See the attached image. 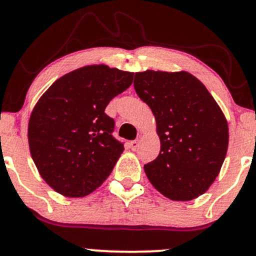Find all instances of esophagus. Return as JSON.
Returning a JSON list of instances; mask_svg holds the SVG:
<instances>
[{"label":"esophagus","instance_id":"1","mask_svg":"<svg viewBox=\"0 0 256 256\" xmlns=\"http://www.w3.org/2000/svg\"><path fill=\"white\" fill-rule=\"evenodd\" d=\"M138 144H140V140H131V142H130V148H131V150H136V149L138 148Z\"/></svg>","mask_w":256,"mask_h":256}]
</instances>
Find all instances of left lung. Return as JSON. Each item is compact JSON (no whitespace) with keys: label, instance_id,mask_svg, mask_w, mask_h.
Returning <instances> with one entry per match:
<instances>
[{"label":"left lung","instance_id":"1","mask_svg":"<svg viewBox=\"0 0 256 256\" xmlns=\"http://www.w3.org/2000/svg\"><path fill=\"white\" fill-rule=\"evenodd\" d=\"M134 90L156 120L161 149L144 166L149 182L173 201H190L218 177L228 146L226 118L210 91L190 73L134 74Z\"/></svg>","mask_w":256,"mask_h":256}]
</instances>
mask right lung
Listing matches in <instances>:
<instances>
[{"mask_svg":"<svg viewBox=\"0 0 256 256\" xmlns=\"http://www.w3.org/2000/svg\"><path fill=\"white\" fill-rule=\"evenodd\" d=\"M134 73L106 64L67 73L40 96L28 122L32 160L40 177L66 198L96 190L124 150L112 136L110 101L132 84Z\"/></svg>","mask_w":256,"mask_h":256,"instance_id":"right-lung-1","label":"right lung"}]
</instances>
